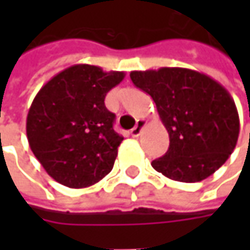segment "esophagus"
I'll use <instances>...</instances> for the list:
<instances>
[{"mask_svg": "<svg viewBox=\"0 0 250 250\" xmlns=\"http://www.w3.org/2000/svg\"><path fill=\"white\" fill-rule=\"evenodd\" d=\"M145 125H146V122H145L143 120L138 121V122H136V126L130 130V135H132L133 138H138V136L140 135V132H142V129L145 128Z\"/></svg>", "mask_w": 250, "mask_h": 250, "instance_id": "obj_1", "label": "esophagus"}]
</instances>
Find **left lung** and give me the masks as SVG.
<instances>
[{"label": "left lung", "instance_id": "left-lung-1", "mask_svg": "<svg viewBox=\"0 0 250 250\" xmlns=\"http://www.w3.org/2000/svg\"><path fill=\"white\" fill-rule=\"evenodd\" d=\"M169 136L167 153L151 161L156 171L179 182L203 181L226 163L236 146L239 117L224 86L187 68L133 71Z\"/></svg>", "mask_w": 250, "mask_h": 250}]
</instances>
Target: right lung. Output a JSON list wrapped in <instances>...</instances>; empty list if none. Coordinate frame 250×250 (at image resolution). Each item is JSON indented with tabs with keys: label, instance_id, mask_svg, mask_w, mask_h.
Returning <instances> with one entry per match:
<instances>
[{
	"label": "right lung",
	"instance_id": "obj_1",
	"mask_svg": "<svg viewBox=\"0 0 250 250\" xmlns=\"http://www.w3.org/2000/svg\"><path fill=\"white\" fill-rule=\"evenodd\" d=\"M125 72H104L100 66L78 63L57 73L36 94L26 120L29 146L57 182L87 188L114 167L124 138L112 125L107 93Z\"/></svg>",
	"mask_w": 250,
	"mask_h": 250
}]
</instances>
